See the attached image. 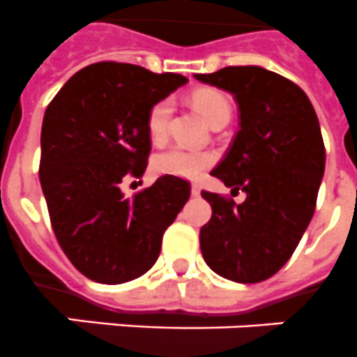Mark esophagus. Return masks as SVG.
I'll list each match as a JSON object with an SVG mask.
<instances>
[{"label":"esophagus","instance_id":"obj_1","mask_svg":"<svg viewBox=\"0 0 357 357\" xmlns=\"http://www.w3.org/2000/svg\"><path fill=\"white\" fill-rule=\"evenodd\" d=\"M199 192H202V188H199V185L192 183V187H190V194H192V196H199Z\"/></svg>","mask_w":357,"mask_h":357}]
</instances>
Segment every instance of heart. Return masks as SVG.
I'll list each match as a JSON object with an SVG mask.
<instances>
[{
    "mask_svg": "<svg viewBox=\"0 0 357 357\" xmlns=\"http://www.w3.org/2000/svg\"><path fill=\"white\" fill-rule=\"evenodd\" d=\"M192 104L202 115L207 119L208 124L218 126L227 123L231 117V102L224 93L216 89H202L192 95ZM170 113H172V100L161 98L150 106L146 113V132L153 143H161L169 132ZM216 161V155L208 150H194L187 146H172L158 153L152 161L153 170L161 176H176V178L194 179L211 169Z\"/></svg>",
    "mask_w": 357,
    "mask_h": 357,
    "instance_id": "heart-1",
    "label": "heart"
}]
</instances>
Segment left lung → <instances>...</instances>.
Segmentation results:
<instances>
[{"label": "left lung", "instance_id": "obj_1", "mask_svg": "<svg viewBox=\"0 0 357 357\" xmlns=\"http://www.w3.org/2000/svg\"><path fill=\"white\" fill-rule=\"evenodd\" d=\"M196 78L238 102L240 130L211 174L245 192L236 205L202 190L213 208L202 255L224 279L262 282L288 262L314 216L326 159L319 121L303 89L268 69L229 66Z\"/></svg>", "mask_w": 357, "mask_h": 357}]
</instances>
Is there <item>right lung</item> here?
Listing matches in <instances>:
<instances>
[{"instance_id": "right-lung-1", "label": "right lung", "mask_w": 357, "mask_h": 357, "mask_svg": "<svg viewBox=\"0 0 357 357\" xmlns=\"http://www.w3.org/2000/svg\"><path fill=\"white\" fill-rule=\"evenodd\" d=\"M185 82L178 73L98 62L69 78L45 109L40 183L49 218L66 257L95 282L146 273L190 196V183L176 176H161L132 198L121 190L149 165L150 106Z\"/></svg>"}]
</instances>
